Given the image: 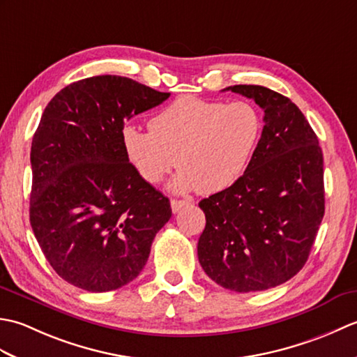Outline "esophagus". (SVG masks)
<instances>
[{
  "mask_svg": "<svg viewBox=\"0 0 357 357\" xmlns=\"http://www.w3.org/2000/svg\"><path fill=\"white\" fill-rule=\"evenodd\" d=\"M188 204H190V202H188V201H184V199H172V201H170L172 211H173V213H178V211H179L181 208L187 207Z\"/></svg>",
  "mask_w": 357,
  "mask_h": 357,
  "instance_id": "obj_1",
  "label": "esophagus"
}]
</instances>
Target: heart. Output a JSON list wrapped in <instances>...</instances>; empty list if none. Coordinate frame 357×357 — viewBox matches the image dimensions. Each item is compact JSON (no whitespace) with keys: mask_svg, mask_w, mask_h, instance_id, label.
Here are the masks:
<instances>
[{"mask_svg":"<svg viewBox=\"0 0 357 357\" xmlns=\"http://www.w3.org/2000/svg\"><path fill=\"white\" fill-rule=\"evenodd\" d=\"M150 132L127 124L121 142L127 161L149 184L161 183L176 162L170 188L222 192L244 174L262 133L252 104L181 96L149 121Z\"/></svg>","mask_w":357,"mask_h":357,"instance_id":"heart-1","label":"heart"}]
</instances>
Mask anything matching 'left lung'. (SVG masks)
Listing matches in <instances>:
<instances>
[{"instance_id": "left-lung-1", "label": "left lung", "mask_w": 357, "mask_h": 357, "mask_svg": "<svg viewBox=\"0 0 357 357\" xmlns=\"http://www.w3.org/2000/svg\"><path fill=\"white\" fill-rule=\"evenodd\" d=\"M224 90L255 100L265 126L244 174L199 202L198 259L227 290L262 291L291 279L312 252L325 211L322 150L287 96L262 86Z\"/></svg>"}]
</instances>
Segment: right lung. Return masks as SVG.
<instances>
[{"label": "right lung", "mask_w": 357, "mask_h": 357, "mask_svg": "<svg viewBox=\"0 0 357 357\" xmlns=\"http://www.w3.org/2000/svg\"><path fill=\"white\" fill-rule=\"evenodd\" d=\"M170 93L116 75L72 82L52 98L33 135L30 225L45 259L67 282L102 293L132 282L169 198L127 161L124 121Z\"/></svg>", "instance_id": "right-lung-1"}]
</instances>
